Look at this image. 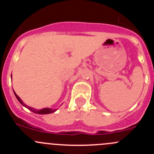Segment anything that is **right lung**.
<instances>
[{"label":"right lung","instance_id":"right-lung-1","mask_svg":"<svg viewBox=\"0 0 154 154\" xmlns=\"http://www.w3.org/2000/svg\"><path fill=\"white\" fill-rule=\"evenodd\" d=\"M13 91H14V90H13ZM14 94H15L16 98L18 99V100L20 102V103H21L22 106H24V107H26V108H27L28 109L30 110V111L33 112L34 113H36V114H39V115H45V114H50V113H53V112H54L57 111V109H51V108H43V109H36L32 108V107H30V106H27V105H26L25 103L22 101V100H21V99L20 98L18 95H17L16 93H15V91H14Z\"/></svg>","mask_w":154,"mask_h":154}]
</instances>
